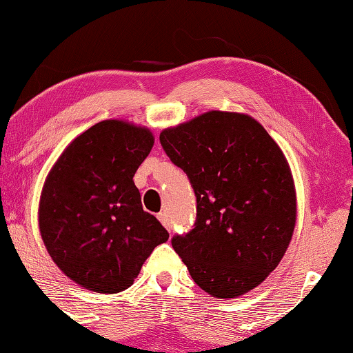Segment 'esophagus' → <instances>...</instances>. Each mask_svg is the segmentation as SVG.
<instances>
[{
  "mask_svg": "<svg viewBox=\"0 0 353 353\" xmlns=\"http://www.w3.org/2000/svg\"><path fill=\"white\" fill-rule=\"evenodd\" d=\"M159 220L161 222L163 227H165L168 231H171V222H170V217H168L166 212H160L159 214Z\"/></svg>",
  "mask_w": 353,
  "mask_h": 353,
  "instance_id": "esophagus-1",
  "label": "esophagus"
}]
</instances>
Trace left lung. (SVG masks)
<instances>
[{"label":"left lung","mask_w":353,"mask_h":353,"mask_svg":"<svg viewBox=\"0 0 353 353\" xmlns=\"http://www.w3.org/2000/svg\"><path fill=\"white\" fill-rule=\"evenodd\" d=\"M160 143L196 194L194 227L174 236L172 249L210 296L254 290L281 263L296 223L281 147L254 117L227 110L163 130Z\"/></svg>","instance_id":"left-lung-1"}]
</instances>
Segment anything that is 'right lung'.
Here are the masks:
<instances>
[{
  "mask_svg": "<svg viewBox=\"0 0 353 353\" xmlns=\"http://www.w3.org/2000/svg\"><path fill=\"white\" fill-rule=\"evenodd\" d=\"M155 138L145 126L103 120L72 139L42 187V243L61 272L94 293H119L170 234L145 212L134 172Z\"/></svg>",
  "mask_w": 353,
  "mask_h": 353,
  "instance_id": "add662e5",
  "label": "right lung"
}]
</instances>
